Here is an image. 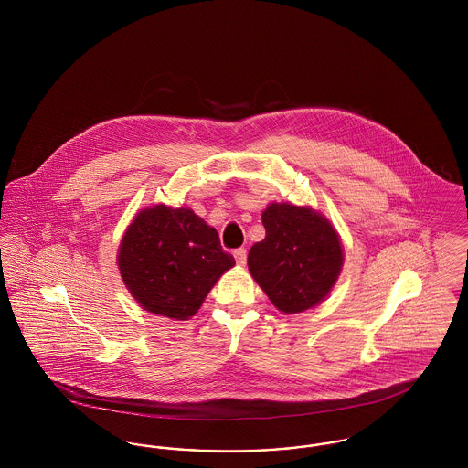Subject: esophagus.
<instances>
[{"label":"esophagus","instance_id":"1","mask_svg":"<svg viewBox=\"0 0 468 468\" xmlns=\"http://www.w3.org/2000/svg\"><path fill=\"white\" fill-rule=\"evenodd\" d=\"M234 258H236V261H238V265H245L247 263V250L245 249H236L234 250Z\"/></svg>","mask_w":468,"mask_h":468}]
</instances>
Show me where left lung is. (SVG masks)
<instances>
[{
    "mask_svg": "<svg viewBox=\"0 0 468 468\" xmlns=\"http://www.w3.org/2000/svg\"><path fill=\"white\" fill-rule=\"evenodd\" d=\"M261 219L267 236L249 252L250 273L277 310L299 314L314 308L340 273L338 234L326 218L292 203H271Z\"/></svg>",
    "mask_w": 468,
    "mask_h": 468,
    "instance_id": "8db88e82",
    "label": "left lung"
}]
</instances>
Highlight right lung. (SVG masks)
I'll use <instances>...</instances> for the list:
<instances>
[{
  "label": "right lung",
  "mask_w": 468,
  "mask_h": 468,
  "mask_svg": "<svg viewBox=\"0 0 468 468\" xmlns=\"http://www.w3.org/2000/svg\"><path fill=\"white\" fill-rule=\"evenodd\" d=\"M234 265L216 229L191 208L165 205L142 210L119 250L121 275L138 304L176 321L193 317L221 273Z\"/></svg>",
  "instance_id": "obj_1"
}]
</instances>
